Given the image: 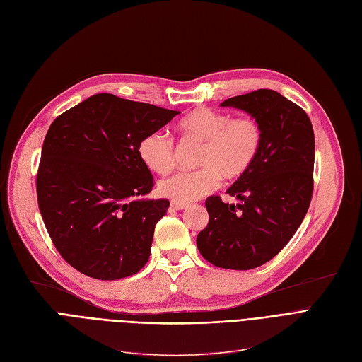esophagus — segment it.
<instances>
[{"label": "esophagus", "instance_id": "obj_1", "mask_svg": "<svg viewBox=\"0 0 362 362\" xmlns=\"http://www.w3.org/2000/svg\"><path fill=\"white\" fill-rule=\"evenodd\" d=\"M186 207H188V204L180 203V202H171L170 204V210H183Z\"/></svg>", "mask_w": 362, "mask_h": 362}]
</instances>
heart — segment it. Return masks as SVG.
I'll return each instance as SVG.
<instances>
[{"label":"heart","instance_id":"1","mask_svg":"<svg viewBox=\"0 0 362 362\" xmlns=\"http://www.w3.org/2000/svg\"><path fill=\"white\" fill-rule=\"evenodd\" d=\"M182 141L199 143L194 171L177 173L159 183V192L180 203L194 202L216 191L222 179L237 182L255 164L262 146V127L252 116L231 117L210 109H197L177 124ZM146 168L168 174L176 165L173 140L160 132L147 134L139 143Z\"/></svg>","mask_w":362,"mask_h":362}]
</instances>
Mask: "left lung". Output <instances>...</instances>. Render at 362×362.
<instances>
[{"label":"left lung","mask_w":362,"mask_h":362,"mask_svg":"<svg viewBox=\"0 0 362 362\" xmlns=\"http://www.w3.org/2000/svg\"><path fill=\"white\" fill-rule=\"evenodd\" d=\"M258 119L259 155L245 177L226 191L240 199H206L209 223L197 246L210 264L228 270H252L282 250L301 225L313 195L315 134L309 116L273 89H258L225 100Z\"/></svg>","instance_id":"obj_1"}]
</instances>
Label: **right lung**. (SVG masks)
I'll return each mask as SVG.
<instances>
[{
    "mask_svg": "<svg viewBox=\"0 0 362 362\" xmlns=\"http://www.w3.org/2000/svg\"><path fill=\"white\" fill-rule=\"evenodd\" d=\"M180 112L97 93L53 120L37 171V199L61 257L80 273L116 280L149 259L168 199H141L153 176L139 143Z\"/></svg>",
    "mask_w": 362,
    "mask_h": 362,
    "instance_id": "right-lung-1",
    "label": "right lung"
}]
</instances>
